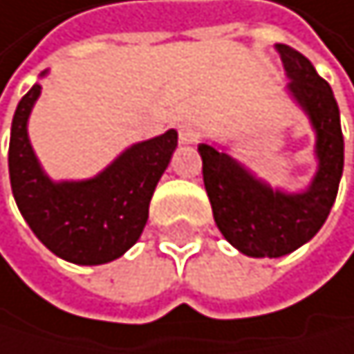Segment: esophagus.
Here are the masks:
<instances>
[{"mask_svg":"<svg viewBox=\"0 0 354 354\" xmlns=\"http://www.w3.org/2000/svg\"><path fill=\"white\" fill-rule=\"evenodd\" d=\"M196 138H198V128H194V126H183L179 130V140L183 145H190V142H194Z\"/></svg>","mask_w":354,"mask_h":354,"instance_id":"34e87169","label":"esophagus"}]
</instances>
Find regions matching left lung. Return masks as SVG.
<instances>
[{"label":"left lung","mask_w":354,"mask_h":354,"mask_svg":"<svg viewBox=\"0 0 354 354\" xmlns=\"http://www.w3.org/2000/svg\"><path fill=\"white\" fill-rule=\"evenodd\" d=\"M286 72V95L314 130L316 173L304 190L286 192L254 175L226 147L201 142L203 181L224 239L252 259H280L308 243L325 224L344 171V136L333 91L312 62L275 44Z\"/></svg>","instance_id":"1"}]
</instances>
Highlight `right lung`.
Returning <instances> with one entry per match:
<instances>
[{
  "mask_svg": "<svg viewBox=\"0 0 354 354\" xmlns=\"http://www.w3.org/2000/svg\"><path fill=\"white\" fill-rule=\"evenodd\" d=\"M40 93L42 85L36 83L21 97L10 130L8 169L17 207L55 257L74 265L111 263L124 257L145 228L153 190L177 149V132L134 142L89 179L55 181L27 132Z\"/></svg>",
  "mask_w": 354,
  "mask_h": 354,
  "instance_id": "add662e5",
  "label": "right lung"
}]
</instances>
